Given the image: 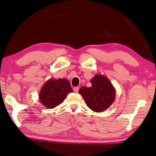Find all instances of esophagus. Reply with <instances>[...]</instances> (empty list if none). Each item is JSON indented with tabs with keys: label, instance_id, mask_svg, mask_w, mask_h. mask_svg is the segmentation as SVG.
I'll return each instance as SVG.
<instances>
[{
	"label": "esophagus",
	"instance_id": "1",
	"mask_svg": "<svg viewBox=\"0 0 156 156\" xmlns=\"http://www.w3.org/2000/svg\"><path fill=\"white\" fill-rule=\"evenodd\" d=\"M79 89H80V88H79V87H74V92L77 93L78 91H79Z\"/></svg>",
	"mask_w": 156,
	"mask_h": 156
}]
</instances>
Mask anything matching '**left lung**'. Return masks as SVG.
<instances>
[{
    "mask_svg": "<svg viewBox=\"0 0 156 156\" xmlns=\"http://www.w3.org/2000/svg\"><path fill=\"white\" fill-rule=\"evenodd\" d=\"M90 82L91 87H81L79 93L90 109L95 112H102L114 101L116 91L109 80L101 74H96Z\"/></svg>",
    "mask_w": 156,
    "mask_h": 156,
    "instance_id": "8db88e82",
    "label": "left lung"
}]
</instances>
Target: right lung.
I'll list each match as a JSON object with an SVG mask.
<instances>
[{
	"mask_svg": "<svg viewBox=\"0 0 156 156\" xmlns=\"http://www.w3.org/2000/svg\"><path fill=\"white\" fill-rule=\"evenodd\" d=\"M69 81L65 79H50L42 87L39 99L48 108H53L61 104L70 92H72Z\"/></svg>",
	"mask_w": 156,
	"mask_h": 156,
	"instance_id": "add662e5",
	"label": "right lung"
}]
</instances>
